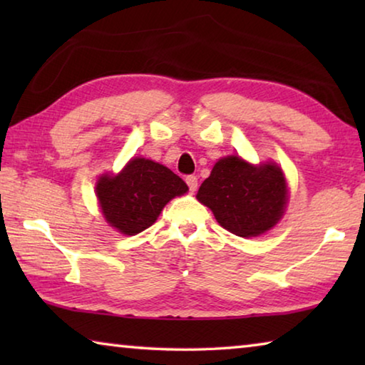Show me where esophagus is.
I'll use <instances>...</instances> for the list:
<instances>
[{
	"label": "esophagus",
	"instance_id": "esophagus-1",
	"mask_svg": "<svg viewBox=\"0 0 365 365\" xmlns=\"http://www.w3.org/2000/svg\"><path fill=\"white\" fill-rule=\"evenodd\" d=\"M187 185L191 193H195L196 188H197V177L196 175H188L187 177Z\"/></svg>",
	"mask_w": 365,
	"mask_h": 365
}]
</instances>
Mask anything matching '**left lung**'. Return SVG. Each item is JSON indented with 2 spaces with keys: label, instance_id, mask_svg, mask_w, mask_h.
<instances>
[{
  "label": "left lung",
  "instance_id": "8db88e82",
  "mask_svg": "<svg viewBox=\"0 0 365 365\" xmlns=\"http://www.w3.org/2000/svg\"><path fill=\"white\" fill-rule=\"evenodd\" d=\"M196 197L225 230L250 238L270 230L282 219L288 188L275 163L252 165L240 156H227L215 163Z\"/></svg>",
  "mask_w": 365,
  "mask_h": 365
}]
</instances>
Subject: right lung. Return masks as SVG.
<instances>
[{
  "label": "right lung",
  "instance_id": "add662e5",
  "mask_svg": "<svg viewBox=\"0 0 365 365\" xmlns=\"http://www.w3.org/2000/svg\"><path fill=\"white\" fill-rule=\"evenodd\" d=\"M187 191V183L177 174L145 158H133L117 175L103 174L96 182L104 219L123 235L146 230L172 197Z\"/></svg>",
  "mask_w": 365,
  "mask_h": 365
}]
</instances>
